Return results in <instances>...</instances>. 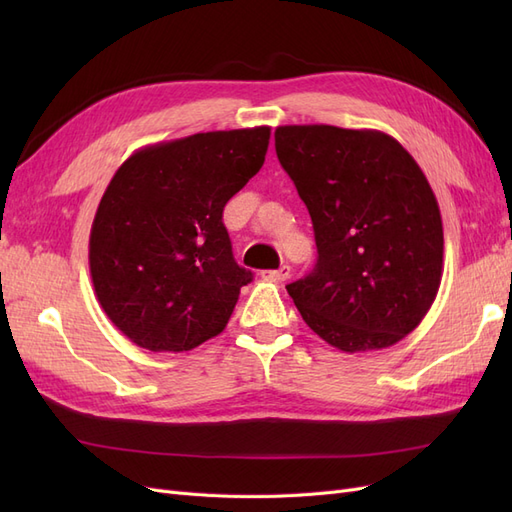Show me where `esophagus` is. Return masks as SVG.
I'll use <instances>...</instances> for the list:
<instances>
[{
  "label": "esophagus",
  "mask_w": 512,
  "mask_h": 512,
  "mask_svg": "<svg viewBox=\"0 0 512 512\" xmlns=\"http://www.w3.org/2000/svg\"><path fill=\"white\" fill-rule=\"evenodd\" d=\"M288 277H290L288 265H282L275 271H262V280H267V282H284V280H288Z\"/></svg>",
  "instance_id": "34e87169"
}]
</instances>
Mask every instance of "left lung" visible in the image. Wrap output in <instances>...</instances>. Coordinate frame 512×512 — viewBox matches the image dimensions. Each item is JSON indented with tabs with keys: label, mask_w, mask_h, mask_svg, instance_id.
<instances>
[{
	"label": "left lung",
	"mask_w": 512,
	"mask_h": 512,
	"mask_svg": "<svg viewBox=\"0 0 512 512\" xmlns=\"http://www.w3.org/2000/svg\"><path fill=\"white\" fill-rule=\"evenodd\" d=\"M280 164L312 215L318 262L286 286L305 324L342 352L412 333L436 301L444 232L436 194L393 136L280 126Z\"/></svg>",
	"instance_id": "8db88e82"
}]
</instances>
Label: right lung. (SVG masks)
Masks as SVG:
<instances>
[{
	"label": "right lung",
	"instance_id": "right-lung-1",
	"mask_svg": "<svg viewBox=\"0 0 512 512\" xmlns=\"http://www.w3.org/2000/svg\"><path fill=\"white\" fill-rule=\"evenodd\" d=\"M269 126L198 132L123 162L89 235L96 297L132 344L183 352L220 335L252 273L232 258L228 200L265 164Z\"/></svg>",
	"mask_w": 512,
	"mask_h": 512
}]
</instances>
